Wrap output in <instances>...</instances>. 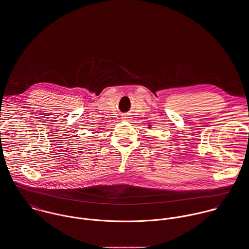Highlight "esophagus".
Returning a JSON list of instances; mask_svg holds the SVG:
<instances>
[{"label": "esophagus", "instance_id": "obj_1", "mask_svg": "<svg viewBox=\"0 0 249 249\" xmlns=\"http://www.w3.org/2000/svg\"><path fill=\"white\" fill-rule=\"evenodd\" d=\"M123 120L125 121V122H130V121H132V117L124 115V116H123Z\"/></svg>", "mask_w": 249, "mask_h": 249}]
</instances>
